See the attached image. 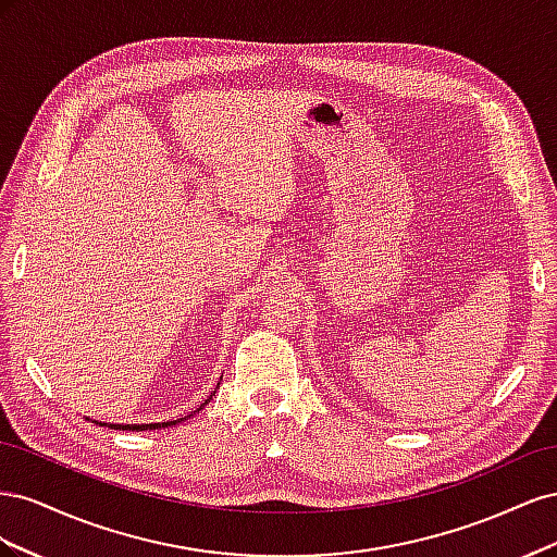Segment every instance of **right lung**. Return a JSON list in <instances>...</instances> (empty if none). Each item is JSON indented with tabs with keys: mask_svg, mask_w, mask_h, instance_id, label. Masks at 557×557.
<instances>
[{
	"mask_svg": "<svg viewBox=\"0 0 557 557\" xmlns=\"http://www.w3.org/2000/svg\"><path fill=\"white\" fill-rule=\"evenodd\" d=\"M211 399V397H209ZM207 404V401H205ZM166 425H176V420H174V423H156V425H109V428H113V430H134V432H139V430H148V428H166Z\"/></svg>",
	"mask_w": 557,
	"mask_h": 557,
	"instance_id": "right-lung-1",
	"label": "right lung"
}]
</instances>
